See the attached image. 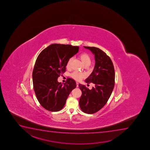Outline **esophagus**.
<instances>
[{
  "mask_svg": "<svg viewBox=\"0 0 150 150\" xmlns=\"http://www.w3.org/2000/svg\"><path fill=\"white\" fill-rule=\"evenodd\" d=\"M76 86H77V87H79V83L76 82Z\"/></svg>",
  "mask_w": 150,
  "mask_h": 150,
  "instance_id": "obj_1",
  "label": "esophagus"
}]
</instances>
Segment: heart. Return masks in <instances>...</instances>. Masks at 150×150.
<instances>
[{"label":"heart","instance_id":"b5f03b06","mask_svg":"<svg viewBox=\"0 0 150 150\" xmlns=\"http://www.w3.org/2000/svg\"><path fill=\"white\" fill-rule=\"evenodd\" d=\"M79 58L85 65L87 66L90 65V63H91V58H90V56L88 55L87 53H81V54H80L79 56ZM72 61V58L69 59L68 61L67 65H66V67L68 69L70 68ZM71 76L74 79L76 80L77 81H80L85 77V74L83 73L78 72L77 71H75L71 74Z\"/></svg>","mask_w":150,"mask_h":150}]
</instances>
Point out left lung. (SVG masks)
Listing matches in <instances>:
<instances>
[{"label": "left lung", "instance_id": "1", "mask_svg": "<svg viewBox=\"0 0 150 150\" xmlns=\"http://www.w3.org/2000/svg\"><path fill=\"white\" fill-rule=\"evenodd\" d=\"M95 56V64L93 72L85 80L94 86L90 90L79 84L82 91L79 105L84 112L92 114L101 109L108 102L115 86V72L112 61L105 53L99 48L84 46Z\"/></svg>", "mask_w": 150, "mask_h": 150}]
</instances>
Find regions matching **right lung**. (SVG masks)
<instances>
[{
	"label": "right lung",
	"mask_w": 150,
	"mask_h": 150,
	"mask_svg": "<svg viewBox=\"0 0 150 150\" xmlns=\"http://www.w3.org/2000/svg\"><path fill=\"white\" fill-rule=\"evenodd\" d=\"M79 47L70 45L54 44L41 52L33 72L34 91L38 100L45 109L58 111L64 108L76 82L70 78L63 84L58 82L66 71L69 59L78 52Z\"/></svg>",
	"instance_id": "right-lung-1"
}]
</instances>
